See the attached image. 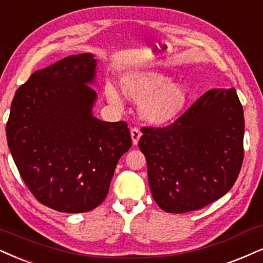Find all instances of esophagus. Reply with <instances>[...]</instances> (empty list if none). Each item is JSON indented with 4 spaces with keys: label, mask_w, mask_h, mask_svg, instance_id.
Listing matches in <instances>:
<instances>
[{
    "label": "esophagus",
    "mask_w": 263,
    "mask_h": 263,
    "mask_svg": "<svg viewBox=\"0 0 263 263\" xmlns=\"http://www.w3.org/2000/svg\"><path fill=\"white\" fill-rule=\"evenodd\" d=\"M130 135H132L133 144L138 145L139 139H140V137H141V132L139 130L138 128H132V129H130Z\"/></svg>",
    "instance_id": "obj_1"
}]
</instances>
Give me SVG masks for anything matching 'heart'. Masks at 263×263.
Masks as SVG:
<instances>
[{
    "label": "heart",
    "mask_w": 263,
    "mask_h": 263,
    "mask_svg": "<svg viewBox=\"0 0 263 263\" xmlns=\"http://www.w3.org/2000/svg\"><path fill=\"white\" fill-rule=\"evenodd\" d=\"M121 91L126 99L141 103L140 115L151 124H166L176 119L189 102V91L181 83H174L167 74L156 70H132L121 78ZM105 95L112 105H121L116 87L107 85Z\"/></svg>",
    "instance_id": "b5f03b06"
}]
</instances>
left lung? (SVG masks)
<instances>
[{
    "instance_id": "obj_1",
    "label": "left lung",
    "mask_w": 263,
    "mask_h": 263,
    "mask_svg": "<svg viewBox=\"0 0 263 263\" xmlns=\"http://www.w3.org/2000/svg\"><path fill=\"white\" fill-rule=\"evenodd\" d=\"M244 111L234 87L203 93L173 124L144 128L139 147L162 210H200L234 185L244 158Z\"/></svg>"
}]
</instances>
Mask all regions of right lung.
Instances as JSON below:
<instances>
[{
  "label": "right lung",
  "instance_id": "right-lung-1",
  "mask_svg": "<svg viewBox=\"0 0 263 263\" xmlns=\"http://www.w3.org/2000/svg\"><path fill=\"white\" fill-rule=\"evenodd\" d=\"M96 66L92 53L68 56L32 73L12 101L6 134L15 166L32 195L60 212L99 206L132 146L125 122L92 115Z\"/></svg>",
  "mask_w": 263,
  "mask_h": 263
}]
</instances>
